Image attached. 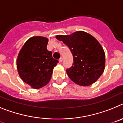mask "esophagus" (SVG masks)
Masks as SVG:
<instances>
[{
    "label": "esophagus",
    "mask_w": 123,
    "mask_h": 123,
    "mask_svg": "<svg viewBox=\"0 0 123 123\" xmlns=\"http://www.w3.org/2000/svg\"><path fill=\"white\" fill-rule=\"evenodd\" d=\"M62 60H63V59H62V57H61L60 59H59V62H62Z\"/></svg>",
    "instance_id": "esophagus-1"
}]
</instances>
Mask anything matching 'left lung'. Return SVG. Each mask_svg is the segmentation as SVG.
<instances>
[{
    "instance_id": "left-lung-1",
    "label": "left lung",
    "mask_w": 123,
    "mask_h": 123,
    "mask_svg": "<svg viewBox=\"0 0 123 123\" xmlns=\"http://www.w3.org/2000/svg\"><path fill=\"white\" fill-rule=\"evenodd\" d=\"M56 39L69 47L72 66L66 70L70 80L80 86H89L98 79L105 68V54L100 43L83 31L69 35H57Z\"/></svg>"
}]
</instances>
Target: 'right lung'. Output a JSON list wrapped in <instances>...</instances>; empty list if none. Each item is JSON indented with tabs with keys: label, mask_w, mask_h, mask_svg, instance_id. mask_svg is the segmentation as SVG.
Segmentation results:
<instances>
[{
	"label": "right lung",
	"mask_w": 123,
	"mask_h": 123,
	"mask_svg": "<svg viewBox=\"0 0 123 123\" xmlns=\"http://www.w3.org/2000/svg\"><path fill=\"white\" fill-rule=\"evenodd\" d=\"M48 39L33 36L25 42L17 59V68L22 80L35 89L48 84L58 61L47 49Z\"/></svg>",
	"instance_id": "obj_1"
}]
</instances>
